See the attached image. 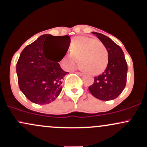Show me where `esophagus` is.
I'll list each match as a JSON object with an SVG mask.
<instances>
[{"label": "esophagus", "mask_w": 147, "mask_h": 147, "mask_svg": "<svg viewBox=\"0 0 147 147\" xmlns=\"http://www.w3.org/2000/svg\"><path fill=\"white\" fill-rule=\"evenodd\" d=\"M75 73L77 74V75L79 76H83V73H82V72H76Z\"/></svg>", "instance_id": "34e87169"}]
</instances>
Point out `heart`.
<instances>
[{
  "mask_svg": "<svg viewBox=\"0 0 147 147\" xmlns=\"http://www.w3.org/2000/svg\"><path fill=\"white\" fill-rule=\"evenodd\" d=\"M70 53L63 57L61 63L67 70L76 66L79 59L82 69L92 75H99L105 70L109 63V55L102 42L88 36H77L72 40Z\"/></svg>",
  "mask_w": 147,
  "mask_h": 147,
  "instance_id": "obj_1",
  "label": "heart"
}]
</instances>
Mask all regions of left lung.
Wrapping results in <instances>:
<instances>
[{
    "label": "left lung",
    "instance_id": "1",
    "mask_svg": "<svg viewBox=\"0 0 147 147\" xmlns=\"http://www.w3.org/2000/svg\"><path fill=\"white\" fill-rule=\"evenodd\" d=\"M92 33L105 45L109 53V63L102 75L95 77L89 91L100 100H112L117 98L126 86L127 63L122 49L109 37L95 32Z\"/></svg>",
    "mask_w": 147,
    "mask_h": 147
}]
</instances>
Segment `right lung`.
Returning a JSON list of instances; mask_svg holds the SVG:
<instances>
[{"instance_id":"right-lung-1","label":"right lung","mask_w":147,"mask_h":147,"mask_svg":"<svg viewBox=\"0 0 147 147\" xmlns=\"http://www.w3.org/2000/svg\"><path fill=\"white\" fill-rule=\"evenodd\" d=\"M49 41L53 45L50 55L47 53L46 44ZM70 44L68 35L55 36L46 34L21 52L16 64L18 85L32 102L50 104L60 94L63 78L68 72L62 70L59 62L65 55Z\"/></svg>"}]
</instances>
